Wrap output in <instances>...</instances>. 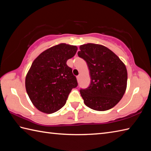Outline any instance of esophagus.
I'll list each match as a JSON object with an SVG mask.
<instances>
[{"label": "esophagus", "instance_id": "esophagus-1", "mask_svg": "<svg viewBox=\"0 0 151 151\" xmlns=\"http://www.w3.org/2000/svg\"><path fill=\"white\" fill-rule=\"evenodd\" d=\"M80 78H81V75H78V76H76V79H77L78 82L80 81Z\"/></svg>", "mask_w": 151, "mask_h": 151}]
</instances>
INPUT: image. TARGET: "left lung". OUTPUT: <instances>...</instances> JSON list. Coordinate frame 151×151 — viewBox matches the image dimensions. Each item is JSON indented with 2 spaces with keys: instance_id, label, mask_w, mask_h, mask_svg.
<instances>
[{
  "instance_id": "obj_1",
  "label": "left lung",
  "mask_w": 151,
  "mask_h": 151,
  "mask_svg": "<svg viewBox=\"0 0 151 151\" xmlns=\"http://www.w3.org/2000/svg\"><path fill=\"white\" fill-rule=\"evenodd\" d=\"M78 56L89 67L91 84L80 90L84 104L97 111L114 107L124 94L127 70L116 54L101 45L88 43L80 46Z\"/></svg>"
}]
</instances>
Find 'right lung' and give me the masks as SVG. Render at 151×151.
<instances>
[{
    "label": "right lung",
    "instance_id": "1",
    "mask_svg": "<svg viewBox=\"0 0 151 151\" xmlns=\"http://www.w3.org/2000/svg\"><path fill=\"white\" fill-rule=\"evenodd\" d=\"M77 49L75 45L60 43L43 51L34 60L26 76L25 87L37 110L52 114L65 104L72 89L78 86L72 69L66 63Z\"/></svg>",
    "mask_w": 151,
    "mask_h": 151
}]
</instances>
